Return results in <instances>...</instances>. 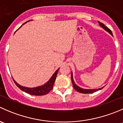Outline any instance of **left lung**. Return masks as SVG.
Segmentation results:
<instances>
[{"label":"left lung","instance_id":"1","mask_svg":"<svg viewBox=\"0 0 123 123\" xmlns=\"http://www.w3.org/2000/svg\"><path fill=\"white\" fill-rule=\"evenodd\" d=\"M98 23H99V25L100 26V27H102V28L104 29L106 31L108 32L109 34H110L112 36H113V34L112 33L111 31L109 29L108 27H107L104 24H103L102 23H100V21H98ZM71 81H72V83H73V88L76 89L77 91H78L79 92H80V93H83V94H89V93H92V92H94L97 91L98 90H100L102 89L103 87H102L100 88H98V89H85V88H80V86H77V85L75 83L74 81L73 80V73L71 71Z\"/></svg>","mask_w":123,"mask_h":123}]
</instances>
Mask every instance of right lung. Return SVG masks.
<instances>
[{
	"mask_svg": "<svg viewBox=\"0 0 123 123\" xmlns=\"http://www.w3.org/2000/svg\"><path fill=\"white\" fill-rule=\"evenodd\" d=\"M31 21V20H29V21H26V22L23 25H25V23H26L29 22V21ZM59 69V68H58V70H56V71L53 73V74L52 75V77L50 78V79L46 83H44V84L43 85L34 87V88H29V87L23 86L20 85V84H18L14 79H13V80H14L15 85H16L21 90H22L23 91H25V92H27V93L29 94L33 95V96H44V95H46L47 94H48L49 92L53 89V84H54L55 82L57 73H58Z\"/></svg>",
	"mask_w": 123,
	"mask_h": 123,
	"instance_id": "obj_1",
	"label": "right lung"
}]
</instances>
